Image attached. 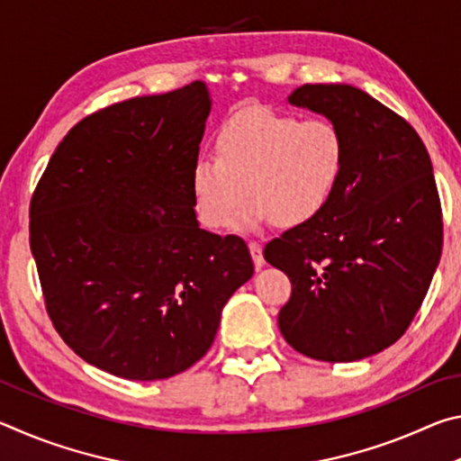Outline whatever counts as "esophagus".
Returning <instances> with one entry per match:
<instances>
[{
  "label": "esophagus",
  "instance_id": "esophagus-1",
  "mask_svg": "<svg viewBox=\"0 0 461 461\" xmlns=\"http://www.w3.org/2000/svg\"><path fill=\"white\" fill-rule=\"evenodd\" d=\"M248 248H249V254H252V260L256 264V268H262L264 267V256H262V244H260V241L249 240L248 241Z\"/></svg>",
  "mask_w": 461,
  "mask_h": 461
}]
</instances>
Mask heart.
Instances as JSON below:
<instances>
[{
    "label": "heart",
    "mask_w": 461,
    "mask_h": 461,
    "mask_svg": "<svg viewBox=\"0 0 461 461\" xmlns=\"http://www.w3.org/2000/svg\"><path fill=\"white\" fill-rule=\"evenodd\" d=\"M215 154L203 156L191 170L194 209L212 230L230 228L249 194L246 228L315 221L330 207L346 167V144L333 122L258 105L225 120Z\"/></svg>",
    "instance_id": "obj_1"
}]
</instances>
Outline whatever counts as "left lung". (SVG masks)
Wrapping results in <instances>:
<instances>
[{
  "instance_id": "obj_1",
  "label": "left lung",
  "mask_w": 461,
  "mask_h": 461,
  "mask_svg": "<svg viewBox=\"0 0 461 461\" xmlns=\"http://www.w3.org/2000/svg\"><path fill=\"white\" fill-rule=\"evenodd\" d=\"M288 101L338 126L346 167L315 221L264 248L293 285L278 327L313 360H362L402 338L439 264L443 213L431 158L407 120L352 85L307 83Z\"/></svg>"
}]
</instances>
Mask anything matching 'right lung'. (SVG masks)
<instances>
[{
    "label": "right lung",
    "instance_id": "add662e5",
    "mask_svg": "<svg viewBox=\"0 0 461 461\" xmlns=\"http://www.w3.org/2000/svg\"><path fill=\"white\" fill-rule=\"evenodd\" d=\"M209 109L201 81L97 109L62 138L30 201L46 313L77 356L115 376L191 368L254 275L244 240L194 217Z\"/></svg>",
    "mask_w": 461,
    "mask_h": 461
}]
</instances>
